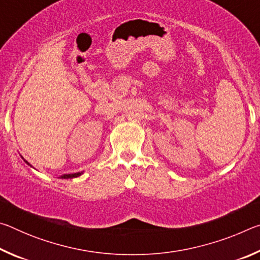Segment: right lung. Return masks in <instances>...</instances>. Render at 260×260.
I'll return each mask as SVG.
<instances>
[{"instance_id":"add662e5","label":"right lung","mask_w":260,"mask_h":260,"mask_svg":"<svg viewBox=\"0 0 260 260\" xmlns=\"http://www.w3.org/2000/svg\"><path fill=\"white\" fill-rule=\"evenodd\" d=\"M21 158H23V157H21ZM23 159H24V158H23ZM24 161L26 162V164H27V165H29L30 167H33L32 165H30L29 164V162L27 161V160H25L24 159ZM83 172H78V173H71V174H63V175H60V179H73V178H78V177H80V175L82 174Z\"/></svg>"}]
</instances>
